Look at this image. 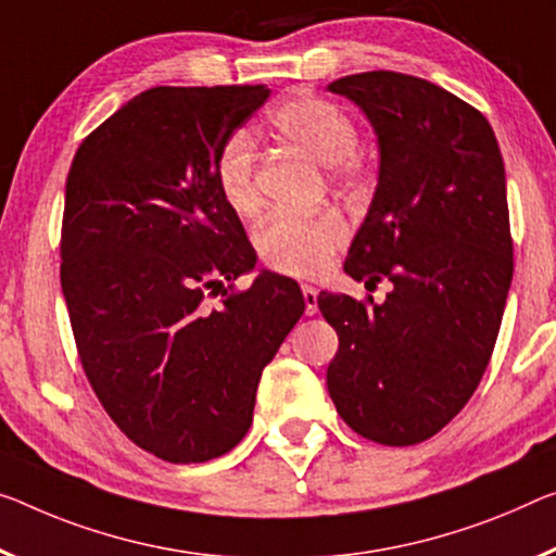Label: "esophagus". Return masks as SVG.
<instances>
[{
    "instance_id": "34e87169",
    "label": "esophagus",
    "mask_w": 556,
    "mask_h": 556,
    "mask_svg": "<svg viewBox=\"0 0 556 556\" xmlns=\"http://www.w3.org/2000/svg\"><path fill=\"white\" fill-rule=\"evenodd\" d=\"M303 290V301H305V315H315L318 313V290L313 286H301Z\"/></svg>"
}]
</instances>
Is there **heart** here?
<instances>
[{
  "mask_svg": "<svg viewBox=\"0 0 556 556\" xmlns=\"http://www.w3.org/2000/svg\"><path fill=\"white\" fill-rule=\"evenodd\" d=\"M270 124L307 156L332 166L338 181H355L363 176V161L355 156L357 126L340 106L318 97H295L273 109ZM213 178L220 199L238 216H253L261 208L251 134L233 131L226 136L216 153ZM345 241L348 224L336 211L313 216L273 213L255 233L263 266L295 278H311L326 270L332 253Z\"/></svg>",
  "mask_w": 556,
  "mask_h": 556,
  "instance_id": "b5f03b06",
  "label": "heart"
}]
</instances>
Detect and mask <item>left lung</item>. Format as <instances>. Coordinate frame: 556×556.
Wrapping results in <instances>:
<instances>
[{"instance_id":"left-lung-1","label":"left lung","mask_w":556,"mask_h":556,"mask_svg":"<svg viewBox=\"0 0 556 556\" xmlns=\"http://www.w3.org/2000/svg\"><path fill=\"white\" fill-rule=\"evenodd\" d=\"M370 118L380 176L345 273L390 280L386 303L320 293L338 332L328 392L365 440L390 447L438 434L490 365L505 313L511 233L505 164L482 111L400 72L332 81Z\"/></svg>"}]
</instances>
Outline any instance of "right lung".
Returning <instances> with one entry per match:
<instances>
[{
	"label": "right lung",
	"instance_id": "obj_1",
	"mask_svg": "<svg viewBox=\"0 0 556 556\" xmlns=\"http://www.w3.org/2000/svg\"><path fill=\"white\" fill-rule=\"evenodd\" d=\"M268 93L153 87L81 141L66 176L59 276L76 353L118 430L174 465L245 438L263 367L305 311L276 273L236 288L255 251L213 178Z\"/></svg>",
	"mask_w": 556,
	"mask_h": 556
}]
</instances>
